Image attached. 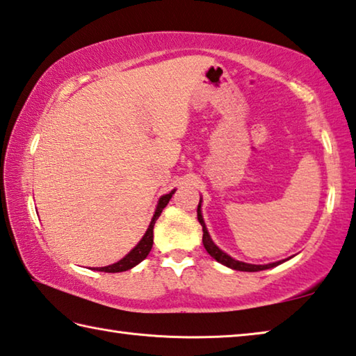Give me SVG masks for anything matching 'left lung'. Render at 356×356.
Instances as JSON below:
<instances>
[{
  "instance_id": "left-lung-1",
  "label": "left lung",
  "mask_w": 356,
  "mask_h": 356,
  "mask_svg": "<svg viewBox=\"0 0 356 356\" xmlns=\"http://www.w3.org/2000/svg\"><path fill=\"white\" fill-rule=\"evenodd\" d=\"M197 219H198V222H200V225L203 228V245H204V248H207V252L217 261V263L227 266V267H229V269L242 270V272H259V270L270 269V267H275L278 264L284 263V261H288V259H283V261H277V263H270V264H248V263H244V261L234 259L223 250H220V248L214 244V241L211 239L208 228H207V225H204V220L202 216V198H200V203H198V208H197Z\"/></svg>"
}]
</instances>
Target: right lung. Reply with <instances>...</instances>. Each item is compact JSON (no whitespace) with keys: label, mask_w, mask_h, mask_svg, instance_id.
Masks as SVG:
<instances>
[{"label":"right lung","mask_w":356,"mask_h":356,"mask_svg":"<svg viewBox=\"0 0 356 356\" xmlns=\"http://www.w3.org/2000/svg\"><path fill=\"white\" fill-rule=\"evenodd\" d=\"M175 191H177V189L170 191V192H168V194L162 195L159 198L158 204H156L154 214L152 217V222H149V225L147 228L145 234L142 236V239L137 242V245L133 248V250H131L128 254H124V257L120 261H117V263H114V264L104 266V267H93L92 270L117 273V272H124V270L133 269L134 266L142 263V261L148 257V253H149V250H152V247H153V228H154V223H156V220H158V217L161 216L162 209H164L167 207V203L170 202V198L175 194Z\"/></svg>","instance_id":"1"}]
</instances>
